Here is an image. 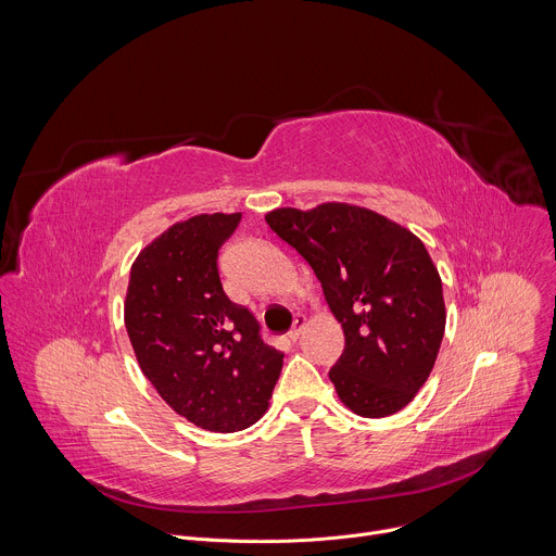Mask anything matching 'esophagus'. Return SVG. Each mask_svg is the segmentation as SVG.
<instances>
[{"mask_svg": "<svg viewBox=\"0 0 556 556\" xmlns=\"http://www.w3.org/2000/svg\"><path fill=\"white\" fill-rule=\"evenodd\" d=\"M303 326H305L303 316H294V326H292V330L288 332V339H290V341H296V339L301 337V332H303Z\"/></svg>", "mask_w": 556, "mask_h": 556, "instance_id": "34e87169", "label": "esophagus"}]
</instances>
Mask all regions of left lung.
<instances>
[{"instance_id": "1", "label": "left lung", "mask_w": 556, "mask_h": 556, "mask_svg": "<svg viewBox=\"0 0 556 556\" xmlns=\"http://www.w3.org/2000/svg\"><path fill=\"white\" fill-rule=\"evenodd\" d=\"M266 222L309 264L343 326L345 350L330 369L341 403L363 418L407 407L435 365L446 324L442 279L425 244L384 215L343 202L275 208Z\"/></svg>"}]
</instances>
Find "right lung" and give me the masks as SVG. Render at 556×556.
<instances>
[{
  "label": "right lung",
  "mask_w": 556,
  "mask_h": 556,
  "mask_svg": "<svg viewBox=\"0 0 556 556\" xmlns=\"http://www.w3.org/2000/svg\"><path fill=\"white\" fill-rule=\"evenodd\" d=\"M242 213H202L169 226L136 257L125 328L142 374L182 418L215 433L255 425L283 354L219 281L217 253Z\"/></svg>",
  "instance_id": "1"
}]
</instances>
